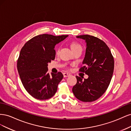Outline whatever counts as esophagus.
<instances>
[{"label":"esophagus","mask_w":131,"mask_h":131,"mask_svg":"<svg viewBox=\"0 0 131 131\" xmlns=\"http://www.w3.org/2000/svg\"><path fill=\"white\" fill-rule=\"evenodd\" d=\"M63 77H64V78L67 77H69L70 75V74L67 73H63Z\"/></svg>","instance_id":"1"}]
</instances>
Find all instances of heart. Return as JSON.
Masks as SVG:
<instances>
[{"label":"heart","instance_id":"heart-1","mask_svg":"<svg viewBox=\"0 0 131 131\" xmlns=\"http://www.w3.org/2000/svg\"><path fill=\"white\" fill-rule=\"evenodd\" d=\"M70 47H71V49H72V50L73 51H75V50H77L79 49H82L81 46L79 44L78 42H75V41H73L72 42H71ZM59 50H60V48H59V47L57 46L56 47V49H55V52H56V54H58L59 53Z\"/></svg>","mask_w":131,"mask_h":131}]
</instances>
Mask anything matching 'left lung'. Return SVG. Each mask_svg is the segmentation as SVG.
Masks as SVG:
<instances>
[{
	"label": "left lung",
	"mask_w": 131,
	"mask_h": 131,
	"mask_svg": "<svg viewBox=\"0 0 131 131\" xmlns=\"http://www.w3.org/2000/svg\"><path fill=\"white\" fill-rule=\"evenodd\" d=\"M77 38L86 43L83 67L79 70L85 72L89 78L83 80L76 76L77 82L72 91L79 100L93 102L101 97L108 88L114 72V58L108 46L99 38L89 35Z\"/></svg>",
	"instance_id": "8db88e82"
}]
</instances>
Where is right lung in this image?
Instances as JSON below:
<instances>
[{"label": "right lung", "instance_id": "right-lung-1", "mask_svg": "<svg viewBox=\"0 0 131 131\" xmlns=\"http://www.w3.org/2000/svg\"><path fill=\"white\" fill-rule=\"evenodd\" d=\"M68 35L54 36L43 34L28 41L22 48L17 60V70L25 89L39 100L53 97L63 78L61 72L48 73V63L54 60V46Z\"/></svg>", "mask_w": 131, "mask_h": 131}]
</instances>
